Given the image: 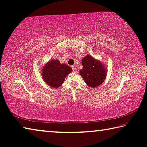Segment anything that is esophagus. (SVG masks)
<instances>
[{
	"instance_id": "1",
	"label": "esophagus",
	"mask_w": 147,
	"mask_h": 147,
	"mask_svg": "<svg viewBox=\"0 0 147 147\" xmlns=\"http://www.w3.org/2000/svg\"><path fill=\"white\" fill-rule=\"evenodd\" d=\"M72 69H73V73H76V72H77V69H76L75 67H72Z\"/></svg>"
}]
</instances>
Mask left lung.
Segmentation results:
<instances>
[{
    "mask_svg": "<svg viewBox=\"0 0 147 147\" xmlns=\"http://www.w3.org/2000/svg\"><path fill=\"white\" fill-rule=\"evenodd\" d=\"M82 65L83 68L80 71V74L89 87H97L105 80L106 67L99 60L87 55L82 59Z\"/></svg>",
    "mask_w": 147,
    "mask_h": 147,
    "instance_id": "obj_1",
    "label": "left lung"
}]
</instances>
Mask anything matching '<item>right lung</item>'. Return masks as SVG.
Returning a JSON list of instances; mask_svg holds the SVG:
<instances>
[{
	"label": "right lung",
	"instance_id": "add662e5",
	"mask_svg": "<svg viewBox=\"0 0 147 147\" xmlns=\"http://www.w3.org/2000/svg\"><path fill=\"white\" fill-rule=\"evenodd\" d=\"M72 68L65 63L61 64L58 60L52 59L44 65L42 69V76L45 82L51 87L57 88L63 83Z\"/></svg>",
	"mask_w": 147,
	"mask_h": 147
}]
</instances>
